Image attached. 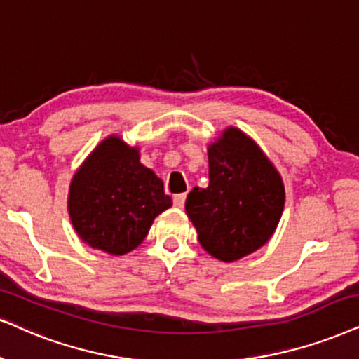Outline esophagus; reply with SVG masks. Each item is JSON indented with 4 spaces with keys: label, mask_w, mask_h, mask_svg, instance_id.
Segmentation results:
<instances>
[{
    "label": "esophagus",
    "mask_w": 359,
    "mask_h": 359,
    "mask_svg": "<svg viewBox=\"0 0 359 359\" xmlns=\"http://www.w3.org/2000/svg\"><path fill=\"white\" fill-rule=\"evenodd\" d=\"M185 198H187V195H185V194L175 195V197H174V205H175L177 208H184V205H185Z\"/></svg>",
    "instance_id": "1"
}]
</instances>
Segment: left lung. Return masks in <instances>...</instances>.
<instances>
[{
	"label": "left lung",
	"mask_w": 359,
	"mask_h": 359,
	"mask_svg": "<svg viewBox=\"0 0 359 359\" xmlns=\"http://www.w3.org/2000/svg\"><path fill=\"white\" fill-rule=\"evenodd\" d=\"M285 205L281 177L255 142L226 129L208 147V187H194L185 212L212 257L235 262L269 242Z\"/></svg>",
	"instance_id": "1"
}]
</instances>
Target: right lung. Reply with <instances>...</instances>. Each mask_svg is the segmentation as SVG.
Segmentation results:
<instances>
[{"label":"right lung","instance_id":"obj_1","mask_svg":"<svg viewBox=\"0 0 359 359\" xmlns=\"http://www.w3.org/2000/svg\"><path fill=\"white\" fill-rule=\"evenodd\" d=\"M170 205L162 180L140 164L137 149L119 137L106 139L86 158L67 201L79 237L111 255L134 250L154 219Z\"/></svg>","mask_w":359,"mask_h":359}]
</instances>
